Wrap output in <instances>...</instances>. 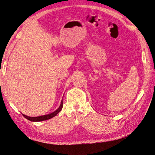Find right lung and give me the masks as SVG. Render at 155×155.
<instances>
[{
  "label": "right lung",
  "mask_w": 155,
  "mask_h": 155,
  "mask_svg": "<svg viewBox=\"0 0 155 155\" xmlns=\"http://www.w3.org/2000/svg\"><path fill=\"white\" fill-rule=\"evenodd\" d=\"M63 101L62 99L61 102V104H60L58 109L57 110H55L54 112H51V113H50V114L40 116H37V117H30V116H28L25 114H22L24 116L25 118H26L27 120H28L30 121H41L47 120H49L51 118H53V117L55 116L61 110L62 108H63Z\"/></svg>",
  "instance_id": "obj_1"
}]
</instances>
